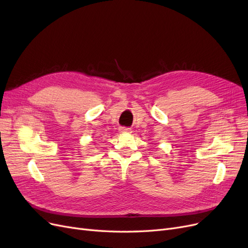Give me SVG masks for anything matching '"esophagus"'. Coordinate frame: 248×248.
Here are the masks:
<instances>
[{"mask_svg":"<svg viewBox=\"0 0 248 248\" xmlns=\"http://www.w3.org/2000/svg\"><path fill=\"white\" fill-rule=\"evenodd\" d=\"M120 130H121V132H126V133L130 132V129L129 128H126V127H122V128L120 129Z\"/></svg>","mask_w":248,"mask_h":248,"instance_id":"1","label":"esophagus"}]
</instances>
